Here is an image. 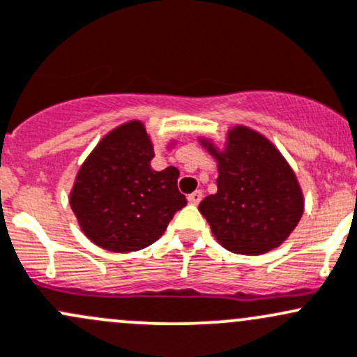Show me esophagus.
Instances as JSON below:
<instances>
[{
	"mask_svg": "<svg viewBox=\"0 0 357 357\" xmlns=\"http://www.w3.org/2000/svg\"><path fill=\"white\" fill-rule=\"evenodd\" d=\"M200 202H202V191L200 190L193 191V193L188 195V204L198 205V204H200Z\"/></svg>",
	"mask_w": 357,
	"mask_h": 357,
	"instance_id": "34e87169",
	"label": "esophagus"
}]
</instances>
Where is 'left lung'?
<instances>
[{
	"mask_svg": "<svg viewBox=\"0 0 357 357\" xmlns=\"http://www.w3.org/2000/svg\"><path fill=\"white\" fill-rule=\"evenodd\" d=\"M198 142L217 162V193L200 202L213 238L238 255H261L280 246L305 212V197L280 150L245 125L227 130L226 142Z\"/></svg>",
	"mask_w": 357,
	"mask_h": 357,
	"instance_id": "1",
	"label": "left lung"
}]
</instances>
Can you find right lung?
Masks as SVG:
<instances>
[{"mask_svg": "<svg viewBox=\"0 0 357 357\" xmlns=\"http://www.w3.org/2000/svg\"><path fill=\"white\" fill-rule=\"evenodd\" d=\"M174 145L171 140L167 149ZM153 157L145 125L131 119L104 135L84 160L70 191V207L93 245L114 253L144 250L185 207L179 171L172 166L155 171L150 166Z\"/></svg>", "mask_w": 357, "mask_h": 357, "instance_id": "right-lung-1", "label": "right lung"}]
</instances>
